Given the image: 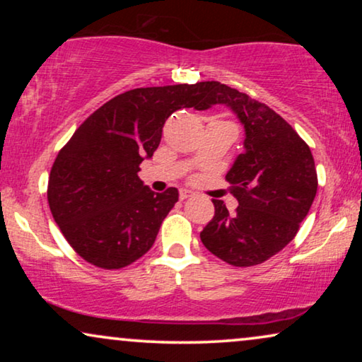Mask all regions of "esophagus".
<instances>
[{
	"instance_id": "esophagus-1",
	"label": "esophagus",
	"mask_w": 362,
	"mask_h": 362,
	"mask_svg": "<svg viewBox=\"0 0 362 362\" xmlns=\"http://www.w3.org/2000/svg\"><path fill=\"white\" fill-rule=\"evenodd\" d=\"M194 196V192L192 191H189V189H180V199L181 201H185V199H187V197H192Z\"/></svg>"
}]
</instances>
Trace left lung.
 I'll return each mask as SVG.
<instances>
[{
  "mask_svg": "<svg viewBox=\"0 0 362 362\" xmlns=\"http://www.w3.org/2000/svg\"><path fill=\"white\" fill-rule=\"evenodd\" d=\"M209 105L226 103L245 128V151L226 175L239 201L229 214L214 202V217L201 232L209 252L234 267L269 260L295 239L318 189L310 146L265 103L221 82H207Z\"/></svg>",
  "mask_w": 362,
  "mask_h": 362,
  "instance_id": "obj_1",
  "label": "left lung"
}]
</instances>
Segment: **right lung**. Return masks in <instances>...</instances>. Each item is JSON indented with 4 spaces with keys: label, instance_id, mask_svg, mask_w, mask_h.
<instances>
[{
    "label": "right lung",
    "instance_id": "right-lung-1",
    "mask_svg": "<svg viewBox=\"0 0 362 362\" xmlns=\"http://www.w3.org/2000/svg\"><path fill=\"white\" fill-rule=\"evenodd\" d=\"M191 107L209 108L207 82L133 88L97 108L61 148L49 175V207L88 264L123 269L155 244L177 189L153 192L138 171L160 145L168 117Z\"/></svg>",
    "mask_w": 362,
    "mask_h": 362
}]
</instances>
